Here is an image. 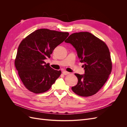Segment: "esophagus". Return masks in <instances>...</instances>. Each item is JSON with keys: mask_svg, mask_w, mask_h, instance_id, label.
Returning a JSON list of instances; mask_svg holds the SVG:
<instances>
[{"mask_svg": "<svg viewBox=\"0 0 127 127\" xmlns=\"http://www.w3.org/2000/svg\"><path fill=\"white\" fill-rule=\"evenodd\" d=\"M63 74L64 75H67L69 74V72H67V71H64L63 72Z\"/></svg>", "mask_w": 127, "mask_h": 127, "instance_id": "obj_1", "label": "esophagus"}]
</instances>
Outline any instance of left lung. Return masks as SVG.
<instances>
[{"mask_svg": "<svg viewBox=\"0 0 127 127\" xmlns=\"http://www.w3.org/2000/svg\"><path fill=\"white\" fill-rule=\"evenodd\" d=\"M70 43L77 53L80 62L84 63L85 74H75L78 83L71 87L77 95L84 97L95 94L108 79L112 70L109 49L103 41L93 34L75 33L64 41Z\"/></svg>", "mask_w": 127, "mask_h": 127, "instance_id": "obj_1", "label": "left lung"}]
</instances>
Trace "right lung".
Returning a JSON list of instances; mask_svg holds the SVG:
<instances>
[{"label":"right lung","instance_id":"right-lung-1","mask_svg":"<svg viewBox=\"0 0 127 127\" xmlns=\"http://www.w3.org/2000/svg\"><path fill=\"white\" fill-rule=\"evenodd\" d=\"M68 32L41 29L23 40L18 48L15 66L25 87L34 93L48 91L61 75L44 60L68 36Z\"/></svg>","mask_w":127,"mask_h":127}]
</instances>
